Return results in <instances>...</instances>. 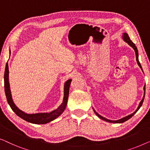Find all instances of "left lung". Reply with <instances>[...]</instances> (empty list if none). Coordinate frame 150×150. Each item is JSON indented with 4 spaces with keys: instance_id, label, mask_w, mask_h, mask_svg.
<instances>
[{
    "instance_id": "8db88e82",
    "label": "left lung",
    "mask_w": 150,
    "mask_h": 150,
    "mask_svg": "<svg viewBox=\"0 0 150 150\" xmlns=\"http://www.w3.org/2000/svg\"><path fill=\"white\" fill-rule=\"evenodd\" d=\"M123 39L124 40V41H126V43H128V45H129L130 46H131V47L134 49V52H135L137 62V64H138V65L139 66V67H140V68H141V69H142V67H141V65L140 62H139V58H138V50H137V47H136L135 44L132 43V41H131V40H130V37H129V36H128V35L127 33H124V34H123ZM142 71H143V69H142ZM143 90H144V96H143V99H142V100H141V101L140 102V103H139V107H137V110H136L135 111H134V113H132V114H130V115H128V116H126V117H125L122 118V119H120V120H115V121H113V120H108V119H107V118H105V117H104L101 116V115H100L98 114V113H97L96 112L95 110H94V113H96V115H97V116H98V117H100V119H102V120H105V121H106V122H111V123H122V122H124L127 121V120H129L130 117H132V116H133V115H134V113H136L137 111L139 110V109H140V107H141V105H142L143 103V100H144V98H145V86H144V88H143Z\"/></svg>"
}]
</instances>
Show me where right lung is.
Masks as SVG:
<instances>
[{
  "mask_svg": "<svg viewBox=\"0 0 150 150\" xmlns=\"http://www.w3.org/2000/svg\"><path fill=\"white\" fill-rule=\"evenodd\" d=\"M4 81H5V92L8 103H9L12 110L16 113L17 115H18L19 117L22 118L23 120H26L27 122L36 124H47L48 122L53 121L56 118L60 116L63 111H64L65 108H66L67 101H68L69 88H70L71 79H69L68 81H66V83L64 84V99H63L62 103L60 105V107H58V109L50 113H35V114H28V113L23 112L20 109H19L16 106V105L14 104L13 101L12 100L11 90H10V86L9 82V67H8L7 62L6 64L5 67V75H4Z\"/></svg>",
  "mask_w": 150,
  "mask_h": 150,
  "instance_id": "obj_1",
  "label": "right lung"
}]
</instances>
